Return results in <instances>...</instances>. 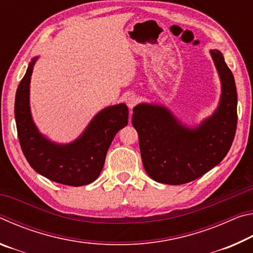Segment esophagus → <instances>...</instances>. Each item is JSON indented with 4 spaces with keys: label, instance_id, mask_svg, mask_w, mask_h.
<instances>
[{
    "label": "esophagus",
    "instance_id": "1",
    "mask_svg": "<svg viewBox=\"0 0 253 253\" xmlns=\"http://www.w3.org/2000/svg\"><path fill=\"white\" fill-rule=\"evenodd\" d=\"M137 102H138V98H137V96H135V95L128 96L126 98V104H127L128 107H129L130 109L132 108V107L137 105Z\"/></svg>",
    "mask_w": 253,
    "mask_h": 253
}]
</instances>
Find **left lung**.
<instances>
[{"instance_id": "8db88e82", "label": "left lung", "mask_w": 253, "mask_h": 253, "mask_svg": "<svg viewBox=\"0 0 253 253\" xmlns=\"http://www.w3.org/2000/svg\"><path fill=\"white\" fill-rule=\"evenodd\" d=\"M210 53L222 92L219 107L201 125L185 126L163 106L139 104L132 109L131 124L138 132L144 169L158 183L194 181L219 164L232 145L238 123L234 77L219 50Z\"/></svg>"}]
</instances>
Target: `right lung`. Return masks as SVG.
<instances>
[{
  "instance_id": "1",
  "label": "right lung",
  "mask_w": 253,
  "mask_h": 253,
  "mask_svg": "<svg viewBox=\"0 0 253 253\" xmlns=\"http://www.w3.org/2000/svg\"><path fill=\"white\" fill-rule=\"evenodd\" d=\"M37 59L29 63L15 95L14 114L21 148L31 168L44 177L65 185H85L101 173L115 135L128 124V108L125 104L107 107L72 143L51 142L38 130L30 110V81Z\"/></svg>"
}]
</instances>
